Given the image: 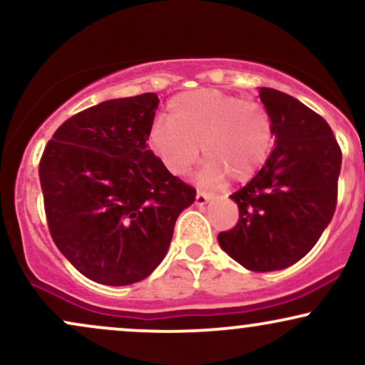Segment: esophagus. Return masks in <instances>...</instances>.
Here are the masks:
<instances>
[{
	"label": "esophagus",
	"instance_id": "1",
	"mask_svg": "<svg viewBox=\"0 0 365 365\" xmlns=\"http://www.w3.org/2000/svg\"><path fill=\"white\" fill-rule=\"evenodd\" d=\"M209 199H211V194H207V192H204V190H197L195 202L199 204V206H204Z\"/></svg>",
	"mask_w": 365,
	"mask_h": 365
}]
</instances>
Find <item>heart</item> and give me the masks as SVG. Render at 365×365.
Segmentation results:
<instances>
[{
  "label": "heart",
  "instance_id": "heart-1",
  "mask_svg": "<svg viewBox=\"0 0 365 365\" xmlns=\"http://www.w3.org/2000/svg\"><path fill=\"white\" fill-rule=\"evenodd\" d=\"M168 125L156 123L149 148L175 175H185L199 161L202 180L217 185L230 177L247 182L266 163L274 145V125L259 101L216 89H197L175 96L166 108Z\"/></svg>",
  "mask_w": 365,
  "mask_h": 365
}]
</instances>
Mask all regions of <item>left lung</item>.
Listing matches in <instances>:
<instances>
[{
    "mask_svg": "<svg viewBox=\"0 0 365 365\" xmlns=\"http://www.w3.org/2000/svg\"><path fill=\"white\" fill-rule=\"evenodd\" d=\"M276 148L259 173L232 194L238 223L221 249L255 273L292 266L316 245L336 209L341 149L328 121L284 92L261 87Z\"/></svg>",
    "mask_w": 365,
    "mask_h": 365,
    "instance_id": "obj_1",
    "label": "left lung"
}]
</instances>
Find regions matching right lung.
<instances>
[{"label":"right lung","instance_id":"obj_1","mask_svg":"<svg viewBox=\"0 0 365 365\" xmlns=\"http://www.w3.org/2000/svg\"><path fill=\"white\" fill-rule=\"evenodd\" d=\"M153 92L87 108L53 133L39 161L53 242L83 276L123 287L165 259L177 217L195 188L148 148Z\"/></svg>","mask_w":365,"mask_h":365}]
</instances>
